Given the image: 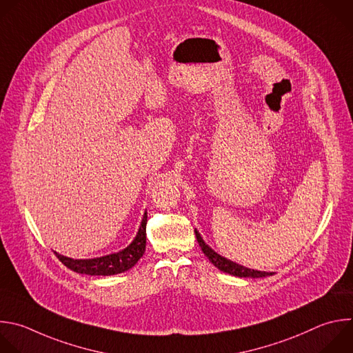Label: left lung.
Listing matches in <instances>:
<instances>
[{
	"mask_svg": "<svg viewBox=\"0 0 353 353\" xmlns=\"http://www.w3.org/2000/svg\"><path fill=\"white\" fill-rule=\"evenodd\" d=\"M195 236H196V241L202 250V252L205 254V256L221 272L231 274V276H237V277H252V279H259V277H266V276H272L273 273H268V272H259V270H254V269H248L245 266H241L236 262H231L223 256H220L217 252H214L209 245H206V243L202 240L201 234L195 230Z\"/></svg>",
	"mask_w": 353,
	"mask_h": 353,
	"instance_id": "left-lung-1",
	"label": "left lung"
}]
</instances>
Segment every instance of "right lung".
<instances>
[{"instance_id": "1", "label": "right lung", "mask_w": 353, "mask_h": 353, "mask_svg": "<svg viewBox=\"0 0 353 353\" xmlns=\"http://www.w3.org/2000/svg\"><path fill=\"white\" fill-rule=\"evenodd\" d=\"M147 212L143 216L140 228L133 243L116 254H110L94 259H72L58 252H54L57 258L70 270L80 274L90 276H113L132 269L144 255L147 244Z\"/></svg>"}]
</instances>
